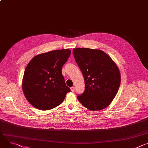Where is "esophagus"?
Instances as JSON below:
<instances>
[{"label":"esophagus","instance_id":"1","mask_svg":"<svg viewBox=\"0 0 148 148\" xmlns=\"http://www.w3.org/2000/svg\"><path fill=\"white\" fill-rule=\"evenodd\" d=\"M71 91L72 92H74V91H75V87H71Z\"/></svg>","mask_w":148,"mask_h":148}]
</instances>
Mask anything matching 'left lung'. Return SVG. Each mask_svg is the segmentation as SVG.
<instances>
[{"mask_svg": "<svg viewBox=\"0 0 148 148\" xmlns=\"http://www.w3.org/2000/svg\"><path fill=\"white\" fill-rule=\"evenodd\" d=\"M73 54L85 81V90L77 99L90 110H103L112 102L120 86L118 66L99 49L76 48Z\"/></svg>", "mask_w": 148, "mask_h": 148, "instance_id": "obj_1", "label": "left lung"}]
</instances>
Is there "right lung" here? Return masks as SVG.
<instances>
[{"mask_svg":"<svg viewBox=\"0 0 148 148\" xmlns=\"http://www.w3.org/2000/svg\"><path fill=\"white\" fill-rule=\"evenodd\" d=\"M71 54L69 49L53 50L34 56L26 67L22 90L27 100L40 110L60 105L70 91L61 69Z\"/></svg>","mask_w":148,"mask_h":148,"instance_id":"add662e5","label":"right lung"}]
</instances>
